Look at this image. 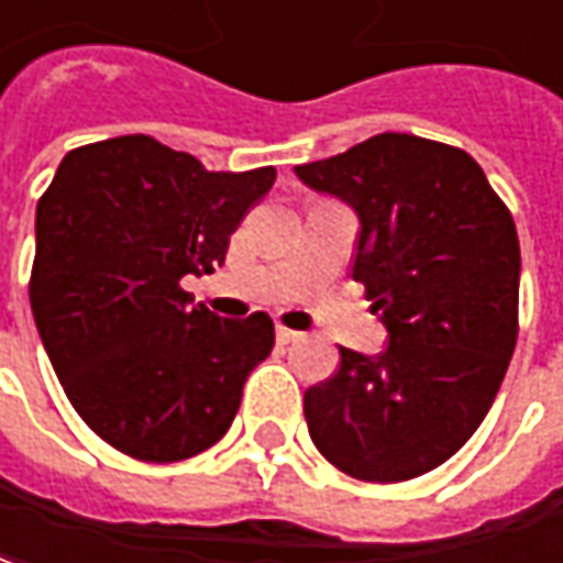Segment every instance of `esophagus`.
<instances>
[{"label": "esophagus", "instance_id": "1", "mask_svg": "<svg viewBox=\"0 0 563 563\" xmlns=\"http://www.w3.org/2000/svg\"><path fill=\"white\" fill-rule=\"evenodd\" d=\"M275 339H278L282 345H288V342H297V339H300V333H297V330H290V327H285V324H275Z\"/></svg>", "mask_w": 563, "mask_h": 563}]
</instances>
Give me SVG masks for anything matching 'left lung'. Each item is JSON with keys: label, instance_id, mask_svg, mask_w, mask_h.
<instances>
[{"label": "left lung", "instance_id": "left-lung-1", "mask_svg": "<svg viewBox=\"0 0 563 563\" xmlns=\"http://www.w3.org/2000/svg\"><path fill=\"white\" fill-rule=\"evenodd\" d=\"M361 221L354 282L388 330L376 357L339 349L302 397L314 449L364 482L445 464L500 390L518 336L516 221L466 151L382 133L294 169Z\"/></svg>", "mask_w": 563, "mask_h": 563}]
</instances>
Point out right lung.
<instances>
[{"label":"right lung","instance_id":"obj_1","mask_svg":"<svg viewBox=\"0 0 563 563\" xmlns=\"http://www.w3.org/2000/svg\"><path fill=\"white\" fill-rule=\"evenodd\" d=\"M273 166L209 173L151 135L69 151L35 209L30 302L59 385L118 452L173 464L224 437L269 314L230 321L181 288L214 273Z\"/></svg>","mask_w":563,"mask_h":563}]
</instances>
